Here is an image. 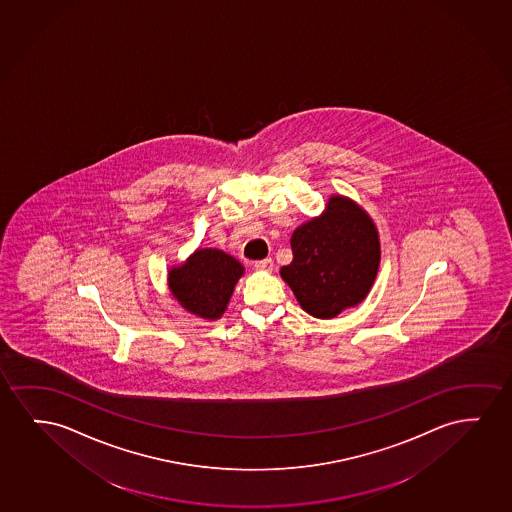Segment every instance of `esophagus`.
<instances>
[{
    "instance_id": "34e87169",
    "label": "esophagus",
    "mask_w": 512,
    "mask_h": 512,
    "mask_svg": "<svg viewBox=\"0 0 512 512\" xmlns=\"http://www.w3.org/2000/svg\"><path fill=\"white\" fill-rule=\"evenodd\" d=\"M254 268L258 272H272L274 270V261L272 260H261L254 263Z\"/></svg>"
}]
</instances>
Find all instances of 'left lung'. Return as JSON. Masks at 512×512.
Returning <instances> with one entry per match:
<instances>
[{
    "label": "left lung",
    "mask_w": 512,
    "mask_h": 512,
    "mask_svg": "<svg viewBox=\"0 0 512 512\" xmlns=\"http://www.w3.org/2000/svg\"><path fill=\"white\" fill-rule=\"evenodd\" d=\"M293 261L281 268L282 281L307 314L332 319L360 305L381 265V240L374 219L361 205L332 195L321 216L291 235Z\"/></svg>",
    "instance_id": "8db88e82"
}]
</instances>
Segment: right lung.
Masks as SVG:
<instances>
[{
	"instance_id": "1",
	"label": "right lung",
	"mask_w": 512,
	"mask_h": 512,
	"mask_svg": "<svg viewBox=\"0 0 512 512\" xmlns=\"http://www.w3.org/2000/svg\"><path fill=\"white\" fill-rule=\"evenodd\" d=\"M244 267L228 252L196 249L188 260L168 270V289L189 314L216 321L228 309Z\"/></svg>"
}]
</instances>
